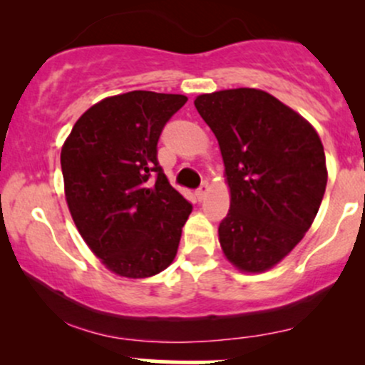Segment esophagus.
Listing matches in <instances>:
<instances>
[{
    "instance_id": "1",
    "label": "esophagus",
    "mask_w": 365,
    "mask_h": 365,
    "mask_svg": "<svg viewBox=\"0 0 365 365\" xmlns=\"http://www.w3.org/2000/svg\"><path fill=\"white\" fill-rule=\"evenodd\" d=\"M207 194H209V183H202V185H200L195 190V195H197V199H199V200H202Z\"/></svg>"
}]
</instances>
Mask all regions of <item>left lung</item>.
<instances>
[{
    "label": "left lung",
    "instance_id": "obj_1",
    "mask_svg": "<svg viewBox=\"0 0 365 365\" xmlns=\"http://www.w3.org/2000/svg\"><path fill=\"white\" fill-rule=\"evenodd\" d=\"M220 144L230 188L217 237L242 273H264L302 240L328 182L316 128L261 89H226L195 98Z\"/></svg>",
    "mask_w": 365,
    "mask_h": 365
}]
</instances>
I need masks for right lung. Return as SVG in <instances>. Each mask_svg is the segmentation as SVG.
Instances as JSON below:
<instances>
[{"label": "right lung", "instance_id": "obj_1", "mask_svg": "<svg viewBox=\"0 0 365 365\" xmlns=\"http://www.w3.org/2000/svg\"><path fill=\"white\" fill-rule=\"evenodd\" d=\"M185 103L182 94L150 91L104 98L63 142V183L73 223L92 254L121 278H150L177 255L192 206L170 185L156 145L166 121Z\"/></svg>", "mask_w": 365, "mask_h": 365}]
</instances>
